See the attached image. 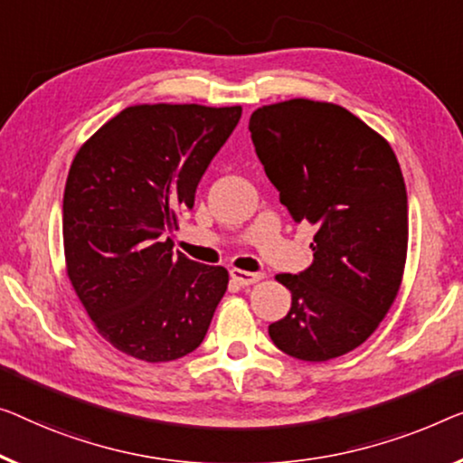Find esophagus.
Instances as JSON below:
<instances>
[{"instance_id":"obj_1","label":"esophagus","mask_w":463,"mask_h":463,"mask_svg":"<svg viewBox=\"0 0 463 463\" xmlns=\"http://www.w3.org/2000/svg\"><path fill=\"white\" fill-rule=\"evenodd\" d=\"M231 276L234 280L239 282L241 287H247V285H253V282H258L264 279V274L261 272H247V270H237V268H232Z\"/></svg>"}]
</instances>
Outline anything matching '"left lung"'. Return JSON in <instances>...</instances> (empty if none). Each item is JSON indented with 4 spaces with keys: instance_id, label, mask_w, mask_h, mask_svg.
Listing matches in <instances>:
<instances>
[{
    "instance_id": "left-lung-1",
    "label": "left lung",
    "mask_w": 463,
    "mask_h": 463,
    "mask_svg": "<svg viewBox=\"0 0 463 463\" xmlns=\"http://www.w3.org/2000/svg\"><path fill=\"white\" fill-rule=\"evenodd\" d=\"M251 141L280 203L316 226L314 260L276 280L291 309L268 326L303 362L349 354L374 333L402 285L408 193L391 145L341 106L291 99L255 109Z\"/></svg>"
}]
</instances>
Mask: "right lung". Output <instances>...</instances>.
<instances>
[{"label":"right lung","mask_w":463,"mask_h":463,"mask_svg":"<svg viewBox=\"0 0 463 463\" xmlns=\"http://www.w3.org/2000/svg\"><path fill=\"white\" fill-rule=\"evenodd\" d=\"M239 118V106H130L74 157L61 205L68 276L122 354L178 360L208 333L229 272L175 253L165 234Z\"/></svg>","instance_id":"obj_1"}]
</instances>
